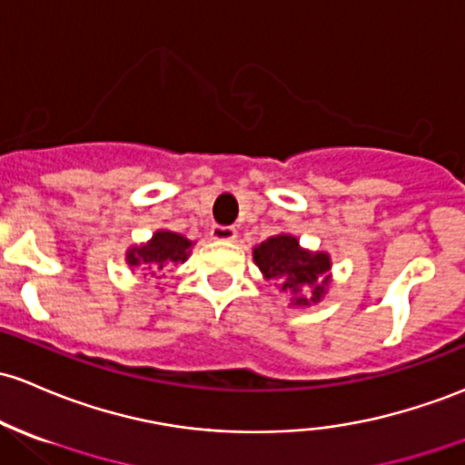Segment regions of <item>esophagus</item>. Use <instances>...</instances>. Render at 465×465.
<instances>
[{"label":"esophagus","instance_id":"1","mask_svg":"<svg viewBox=\"0 0 465 465\" xmlns=\"http://www.w3.org/2000/svg\"><path fill=\"white\" fill-rule=\"evenodd\" d=\"M211 237L214 242H234L237 239V231L232 226H213Z\"/></svg>","mask_w":465,"mask_h":465}]
</instances>
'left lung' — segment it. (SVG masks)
I'll use <instances>...</instances> for the list:
<instances>
[{"label":"left lung","mask_w":465,"mask_h":465,"mask_svg":"<svg viewBox=\"0 0 465 465\" xmlns=\"http://www.w3.org/2000/svg\"><path fill=\"white\" fill-rule=\"evenodd\" d=\"M254 263L266 282L291 294V306H317L332 282V259L326 251H308L291 232H279L252 248Z\"/></svg>","instance_id":"left-lung-1"}]
</instances>
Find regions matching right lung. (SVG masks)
Here are the masks:
<instances>
[{"label":"right lung","mask_w":465,"mask_h":465,"mask_svg":"<svg viewBox=\"0 0 465 465\" xmlns=\"http://www.w3.org/2000/svg\"><path fill=\"white\" fill-rule=\"evenodd\" d=\"M194 242L173 231H157L148 242L137 243L126 251V263L131 268L143 266V271L157 274L168 266H179L191 257Z\"/></svg>","instance_id":"1"}]
</instances>
